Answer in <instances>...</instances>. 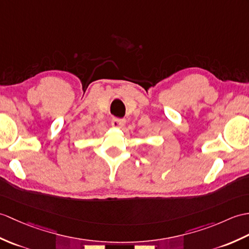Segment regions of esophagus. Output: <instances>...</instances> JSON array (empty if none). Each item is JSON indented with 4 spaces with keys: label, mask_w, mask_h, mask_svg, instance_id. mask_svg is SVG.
<instances>
[{
    "label": "esophagus",
    "mask_w": 249,
    "mask_h": 249,
    "mask_svg": "<svg viewBox=\"0 0 249 249\" xmlns=\"http://www.w3.org/2000/svg\"><path fill=\"white\" fill-rule=\"evenodd\" d=\"M111 124H112V126L120 128V127H122L125 124V120L120 119V118H113L112 121H111Z\"/></svg>",
    "instance_id": "34e87169"
}]
</instances>
